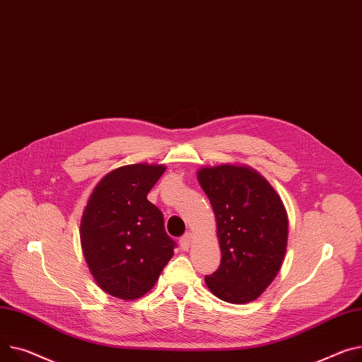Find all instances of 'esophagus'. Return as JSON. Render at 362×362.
I'll return each mask as SVG.
<instances>
[{
    "label": "esophagus",
    "mask_w": 362,
    "mask_h": 362,
    "mask_svg": "<svg viewBox=\"0 0 362 362\" xmlns=\"http://www.w3.org/2000/svg\"><path fill=\"white\" fill-rule=\"evenodd\" d=\"M192 238H194V234L192 233H187V234H185L182 238H180V249L182 250H187L189 247H190V243H192Z\"/></svg>",
    "instance_id": "esophagus-1"
}]
</instances>
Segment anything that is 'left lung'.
Masks as SVG:
<instances>
[{
  "instance_id": "8db88e82",
  "label": "left lung",
  "mask_w": 362,
  "mask_h": 362,
  "mask_svg": "<svg viewBox=\"0 0 362 362\" xmlns=\"http://www.w3.org/2000/svg\"><path fill=\"white\" fill-rule=\"evenodd\" d=\"M198 182L212 205L220 268L205 276L223 301H255L279 272L288 243V215L276 190L249 165L201 167Z\"/></svg>"
}]
</instances>
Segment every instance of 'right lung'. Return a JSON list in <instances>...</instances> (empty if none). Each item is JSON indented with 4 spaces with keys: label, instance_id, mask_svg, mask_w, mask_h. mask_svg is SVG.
<instances>
[{
    "label": "right lung",
    "instance_id": "1",
    "mask_svg": "<svg viewBox=\"0 0 362 362\" xmlns=\"http://www.w3.org/2000/svg\"><path fill=\"white\" fill-rule=\"evenodd\" d=\"M165 172L163 164L136 163L109 172L84 208L80 238L93 278L112 297L132 301L156 285L173 256L161 211L147 195Z\"/></svg>",
    "mask_w": 362,
    "mask_h": 362
}]
</instances>
